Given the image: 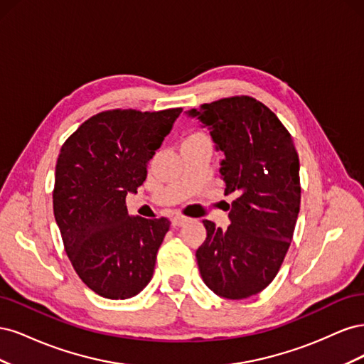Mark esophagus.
Listing matches in <instances>:
<instances>
[{
	"instance_id": "1",
	"label": "esophagus",
	"mask_w": 364,
	"mask_h": 364,
	"mask_svg": "<svg viewBox=\"0 0 364 364\" xmlns=\"http://www.w3.org/2000/svg\"><path fill=\"white\" fill-rule=\"evenodd\" d=\"M186 222H188V218L186 217H183V215H173V218H171V225L174 226V228H181V226H183Z\"/></svg>"
}]
</instances>
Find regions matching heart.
<instances>
[{
	"instance_id": "obj_1",
	"label": "heart",
	"mask_w": 364,
	"mask_h": 364,
	"mask_svg": "<svg viewBox=\"0 0 364 364\" xmlns=\"http://www.w3.org/2000/svg\"><path fill=\"white\" fill-rule=\"evenodd\" d=\"M203 135H200V134H194V135H191L188 139H196V138H202Z\"/></svg>"
}]
</instances>
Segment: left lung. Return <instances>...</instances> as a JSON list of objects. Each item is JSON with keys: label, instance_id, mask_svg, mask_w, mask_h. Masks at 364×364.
Segmentation results:
<instances>
[{"label": "left lung", "instance_id": "8db88e82", "mask_svg": "<svg viewBox=\"0 0 364 364\" xmlns=\"http://www.w3.org/2000/svg\"><path fill=\"white\" fill-rule=\"evenodd\" d=\"M222 151L220 176L229 206L226 229L203 220L206 240L196 250L203 282L226 299H246L277 277L301 206L299 156L278 117L255 98H223L185 112Z\"/></svg>", "mask_w": 364, "mask_h": 364}]
</instances>
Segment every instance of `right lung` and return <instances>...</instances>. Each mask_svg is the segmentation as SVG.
<instances>
[{
    "label": "right lung",
    "mask_w": 364,
    "mask_h": 364,
    "mask_svg": "<svg viewBox=\"0 0 364 364\" xmlns=\"http://www.w3.org/2000/svg\"><path fill=\"white\" fill-rule=\"evenodd\" d=\"M181 107L107 111L65 141L56 164L53 209L80 279L107 299H129L150 282L167 218L130 217L126 196L147 178Z\"/></svg>",
    "instance_id": "add662e5"
}]
</instances>
